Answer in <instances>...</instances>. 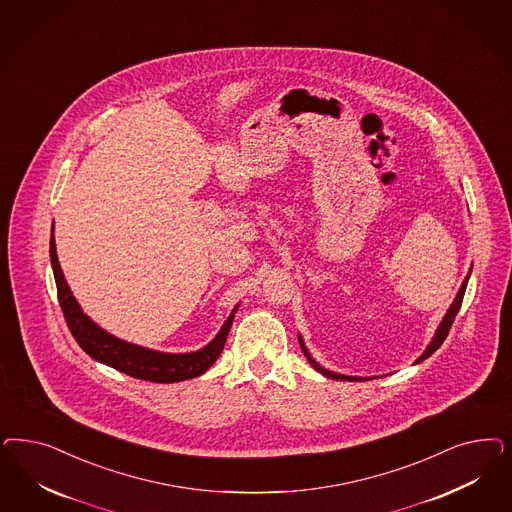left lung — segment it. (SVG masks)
<instances>
[{
	"label": "left lung",
	"mask_w": 512,
	"mask_h": 512,
	"mask_svg": "<svg viewBox=\"0 0 512 512\" xmlns=\"http://www.w3.org/2000/svg\"><path fill=\"white\" fill-rule=\"evenodd\" d=\"M469 275H471V271H469ZM469 275L465 277V281L462 282V286H460V290H458V296L456 299L452 301V305H450V309L446 311L445 318H443V322L439 324V328L435 331V335H433V339H431V343H429L428 348L424 350V354L416 360L414 363L424 362L426 358H429L437 348L443 345V341L446 339V335H448V331L452 328V322H454V318H456V314L460 311V307H462L463 294H465V288H467V281H469ZM299 339V345H301V350H303V354H305V358L309 360V363L313 365L314 369L318 371V373H322L324 377H328V379L333 380H350V382H358V380H369L362 379V377H348V375H339V373H333L330 369H324L320 363L314 362L313 358H311V354H309V350L305 348V343H303V339H301V335L297 337Z\"/></svg>",
	"instance_id": "8db88e82"
}]
</instances>
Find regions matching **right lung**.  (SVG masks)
Masks as SVG:
<instances>
[{
  "label": "right lung",
  "instance_id": "right-lung-1",
  "mask_svg": "<svg viewBox=\"0 0 512 512\" xmlns=\"http://www.w3.org/2000/svg\"><path fill=\"white\" fill-rule=\"evenodd\" d=\"M54 231V226H52ZM50 264L54 271V281L58 290V301L66 316L67 328L79 347L94 358L96 362L105 363L116 371H122L133 379L150 380V382H181V380L194 379L203 375L213 363L218 360L224 343L230 333L233 316L237 313V307L231 311L224 326L216 333L215 339L201 348L198 352H186V354H169V352H158L150 348L139 347L128 341H122L115 335L101 330L96 322H92L83 313L81 305L71 294L67 286L62 267L56 256V243L54 233L50 235Z\"/></svg>",
  "mask_w": 512,
  "mask_h": 512
}]
</instances>
